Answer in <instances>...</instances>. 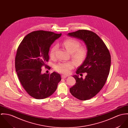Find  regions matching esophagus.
Returning <instances> with one entry per match:
<instances>
[{
  "label": "esophagus",
  "mask_w": 128,
  "mask_h": 128,
  "mask_svg": "<svg viewBox=\"0 0 128 128\" xmlns=\"http://www.w3.org/2000/svg\"><path fill=\"white\" fill-rule=\"evenodd\" d=\"M68 77V76L67 75H64V74H62V78H66Z\"/></svg>",
  "instance_id": "1"
}]
</instances>
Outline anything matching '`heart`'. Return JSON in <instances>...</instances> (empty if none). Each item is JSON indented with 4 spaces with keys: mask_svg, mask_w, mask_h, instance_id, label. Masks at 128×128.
Here are the masks:
<instances>
[{
    "mask_svg": "<svg viewBox=\"0 0 128 128\" xmlns=\"http://www.w3.org/2000/svg\"><path fill=\"white\" fill-rule=\"evenodd\" d=\"M63 45L68 51L71 53L72 58L77 62L83 61L86 58L87 54V50L85 46H80V42L72 38H70L66 40ZM57 48V46H53L49 52L50 56L51 58L55 57V52ZM75 64L73 62L68 61L59 62L56 65L55 70L58 72L68 74L70 73V70L73 69Z\"/></svg>",
    "mask_w": 128,
    "mask_h": 128,
    "instance_id": "obj_1",
    "label": "heart"
}]
</instances>
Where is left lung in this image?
<instances>
[{
    "mask_svg": "<svg viewBox=\"0 0 128 128\" xmlns=\"http://www.w3.org/2000/svg\"><path fill=\"white\" fill-rule=\"evenodd\" d=\"M68 36L84 42L87 49L86 57L73 76L75 84L70 92L76 98L85 100L91 99L101 90L109 75L111 56L109 50L102 39L94 32L82 30L68 33ZM88 73L86 78H79L82 73Z\"/></svg>",
    "mask_w": 128,
    "mask_h": 128,
    "instance_id": "left-lung-1",
    "label": "left lung"
}]
</instances>
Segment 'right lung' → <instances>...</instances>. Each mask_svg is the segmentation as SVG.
Wrapping results in <instances>:
<instances>
[{"mask_svg":"<svg viewBox=\"0 0 128 128\" xmlns=\"http://www.w3.org/2000/svg\"><path fill=\"white\" fill-rule=\"evenodd\" d=\"M62 36L51 32L37 30L24 37L17 49L15 68L18 79L28 94L36 99L51 96L61 80L60 74L41 73L49 60L51 45Z\"/></svg>","mask_w":128,"mask_h":128,"instance_id":"obj_1","label":"right lung"}]
</instances>
